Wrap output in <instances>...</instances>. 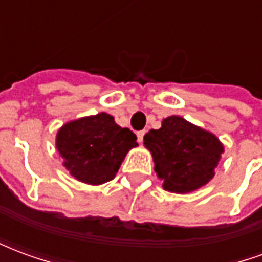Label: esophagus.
Instances as JSON below:
<instances>
[{"label": "esophagus", "instance_id": "34e87169", "mask_svg": "<svg viewBox=\"0 0 262 262\" xmlns=\"http://www.w3.org/2000/svg\"><path fill=\"white\" fill-rule=\"evenodd\" d=\"M144 133H146V132H144V130H139L136 133V135H137V140H139V143L143 142V137H144Z\"/></svg>", "mask_w": 262, "mask_h": 262}]
</instances>
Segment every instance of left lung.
<instances>
[{"mask_svg": "<svg viewBox=\"0 0 262 262\" xmlns=\"http://www.w3.org/2000/svg\"><path fill=\"white\" fill-rule=\"evenodd\" d=\"M144 146L154 160V171L165 191L192 192L214 176L223 144L213 133L189 123L181 116H168L157 130L144 136Z\"/></svg>", "mask_w": 262, "mask_h": 262, "instance_id": "left-lung-1", "label": "left lung"}]
</instances>
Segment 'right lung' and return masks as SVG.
<instances>
[{"label": "right lung", "mask_w": 262, "mask_h": 262, "mask_svg": "<svg viewBox=\"0 0 262 262\" xmlns=\"http://www.w3.org/2000/svg\"><path fill=\"white\" fill-rule=\"evenodd\" d=\"M136 139L133 132L116 125L114 116L101 112L61 126L56 147L75 180L101 185L114 180L127 151L137 146Z\"/></svg>", "instance_id": "add662e5"}]
</instances>
